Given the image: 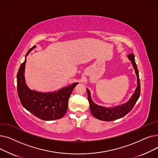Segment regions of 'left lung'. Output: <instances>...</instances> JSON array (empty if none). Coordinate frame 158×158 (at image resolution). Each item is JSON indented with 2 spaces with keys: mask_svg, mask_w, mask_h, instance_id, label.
Returning a JSON list of instances; mask_svg holds the SVG:
<instances>
[{
  "mask_svg": "<svg viewBox=\"0 0 158 158\" xmlns=\"http://www.w3.org/2000/svg\"><path fill=\"white\" fill-rule=\"evenodd\" d=\"M127 57L131 61L132 67L134 68L135 71L136 76L137 77V87L135 89L134 94L132 95V96L129 98V100L127 102L111 107L99 106L94 103V102L92 101V97H91V93L89 90L88 88L86 89L88 98L89 103L90 111L94 117L98 120L110 122L119 119L129 113L131 111V110L133 108L134 106L138 101L140 95V83L138 70L135 62L134 54H129L127 55Z\"/></svg>",
  "mask_w": 158,
  "mask_h": 158,
  "instance_id": "obj_1",
  "label": "left lung"
}]
</instances>
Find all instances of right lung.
Returning a JSON list of instances; mask_svg holds the SVG:
<instances>
[{
  "label": "right lung",
  "mask_w": 158,
  "mask_h": 158,
  "mask_svg": "<svg viewBox=\"0 0 158 158\" xmlns=\"http://www.w3.org/2000/svg\"><path fill=\"white\" fill-rule=\"evenodd\" d=\"M36 48L32 47L25 57L17 73L18 95L22 105L32 114L44 120H54L63 117L68 110V102L73 88L78 82L60 88L54 92H40L30 89L25 79L26 57Z\"/></svg>",
  "instance_id": "1"
}]
</instances>
